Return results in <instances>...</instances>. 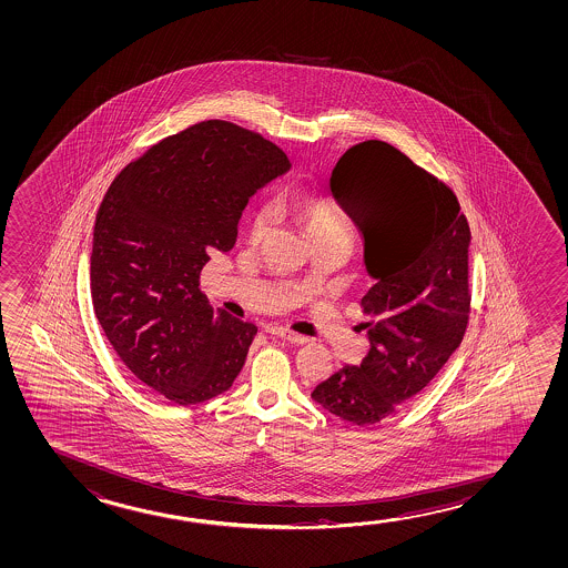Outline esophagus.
I'll use <instances>...</instances> for the list:
<instances>
[{"label": "esophagus", "mask_w": 568, "mask_h": 568, "mask_svg": "<svg viewBox=\"0 0 568 568\" xmlns=\"http://www.w3.org/2000/svg\"><path fill=\"white\" fill-rule=\"evenodd\" d=\"M266 331L272 333V335H276V337H282V339L290 341V343H296V345H302V343L307 341V337H304V335L294 333V331L284 329V327H276V325H272V327H268Z\"/></svg>", "instance_id": "34e87169"}]
</instances>
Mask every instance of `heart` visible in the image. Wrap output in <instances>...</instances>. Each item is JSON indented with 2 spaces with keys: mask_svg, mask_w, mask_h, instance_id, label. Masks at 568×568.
<instances>
[{
  "mask_svg": "<svg viewBox=\"0 0 568 568\" xmlns=\"http://www.w3.org/2000/svg\"><path fill=\"white\" fill-rule=\"evenodd\" d=\"M294 212L302 220L307 233L314 239L331 237V235H347V223L343 221L335 207L323 197H304L294 204ZM271 205H261L251 220V235L263 237L271 225Z\"/></svg>",
  "mask_w": 568,
  "mask_h": 568,
  "instance_id": "heart-1",
  "label": "heart"
}]
</instances>
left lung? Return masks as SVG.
I'll return each mask as SVG.
<instances>
[{"label": "left lung", "mask_w": 568, "mask_h": 568, "mask_svg": "<svg viewBox=\"0 0 568 568\" xmlns=\"http://www.w3.org/2000/svg\"><path fill=\"white\" fill-rule=\"evenodd\" d=\"M331 194L364 239L376 280L361 300L371 348L312 398L345 422L378 424L429 384L465 337L470 227L457 195L384 141L351 146Z\"/></svg>", "instance_id": "1"}]
</instances>
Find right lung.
Segmentation results:
<instances>
[{
    "label": "right lung",
    "instance_id": "obj_1",
    "mask_svg": "<svg viewBox=\"0 0 568 568\" xmlns=\"http://www.w3.org/2000/svg\"><path fill=\"white\" fill-rule=\"evenodd\" d=\"M290 161L229 121H202L129 162L95 215L93 312L129 371L180 406L233 386L256 325L213 310L200 272L227 253L248 197Z\"/></svg>",
    "mask_w": 568,
    "mask_h": 568
}]
</instances>
